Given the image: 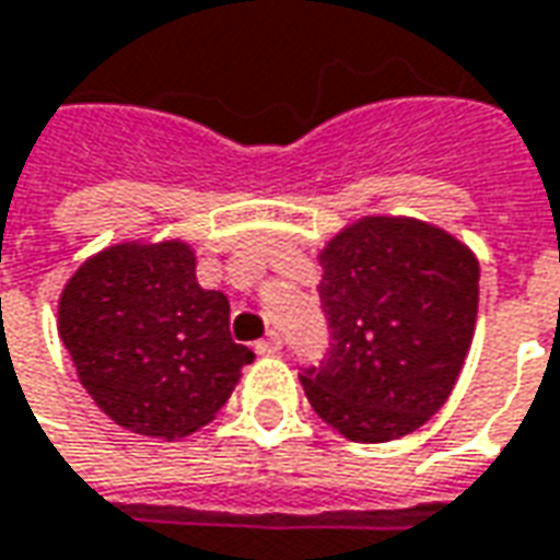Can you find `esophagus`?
Wrapping results in <instances>:
<instances>
[{"label": "esophagus", "mask_w": 560, "mask_h": 560, "mask_svg": "<svg viewBox=\"0 0 560 560\" xmlns=\"http://www.w3.org/2000/svg\"><path fill=\"white\" fill-rule=\"evenodd\" d=\"M260 355H276V352H281V337L279 334H266L264 340H257V346H254Z\"/></svg>", "instance_id": "1"}]
</instances>
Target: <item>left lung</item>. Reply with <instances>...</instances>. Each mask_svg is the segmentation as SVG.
<instances>
[{"instance_id": "left-lung-1", "label": "left lung", "mask_w": 560, "mask_h": 560, "mask_svg": "<svg viewBox=\"0 0 560 560\" xmlns=\"http://www.w3.org/2000/svg\"><path fill=\"white\" fill-rule=\"evenodd\" d=\"M330 346L300 371L312 410L349 441L401 439L447 401L478 315V260L420 220L368 217L322 254Z\"/></svg>"}]
</instances>
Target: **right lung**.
Returning a JSON list of instances; mask_svg holds the SVG:
<instances>
[{
  "label": "right lung",
  "instance_id": "add662e5",
  "mask_svg": "<svg viewBox=\"0 0 560 560\" xmlns=\"http://www.w3.org/2000/svg\"><path fill=\"white\" fill-rule=\"evenodd\" d=\"M60 340L116 423L184 439L226 405L254 361L230 334V300L201 291L180 242L119 245L79 266L60 294Z\"/></svg>",
  "mask_w": 560,
  "mask_h": 560
}]
</instances>
